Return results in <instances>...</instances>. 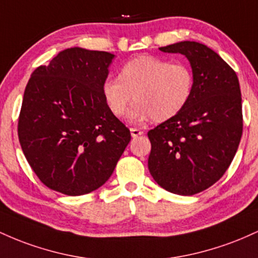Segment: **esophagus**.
<instances>
[{
	"label": "esophagus",
	"mask_w": 258,
	"mask_h": 258,
	"mask_svg": "<svg viewBox=\"0 0 258 258\" xmlns=\"http://www.w3.org/2000/svg\"><path fill=\"white\" fill-rule=\"evenodd\" d=\"M130 134H132L133 138H137L139 135H143L144 132L140 129H137V128H130Z\"/></svg>",
	"instance_id": "34e87169"
}]
</instances>
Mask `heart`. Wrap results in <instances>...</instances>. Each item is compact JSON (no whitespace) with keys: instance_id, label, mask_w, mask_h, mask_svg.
Instances as JSON below:
<instances>
[{"instance_id":"obj_1","label":"heart","mask_w":258,"mask_h":258,"mask_svg":"<svg viewBox=\"0 0 258 258\" xmlns=\"http://www.w3.org/2000/svg\"><path fill=\"white\" fill-rule=\"evenodd\" d=\"M194 90V74L184 63H170L160 57L143 54L120 68L118 79H107L102 85L106 106L115 117L129 113L134 123L151 119L163 123L180 113Z\"/></svg>"}]
</instances>
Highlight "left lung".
I'll return each mask as SVG.
<instances>
[{
    "mask_svg": "<svg viewBox=\"0 0 258 258\" xmlns=\"http://www.w3.org/2000/svg\"><path fill=\"white\" fill-rule=\"evenodd\" d=\"M160 50L189 59L194 90L180 113L147 133L149 170L167 191L195 195L222 178L238 150L242 135L239 80L218 53L200 42L181 41Z\"/></svg>",
    "mask_w": 258,
    "mask_h": 258,
    "instance_id": "1",
    "label": "left lung"
}]
</instances>
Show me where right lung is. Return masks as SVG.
I'll return each mask as SVG.
<instances>
[{
    "label": "right lung",
    "instance_id": "1",
    "mask_svg": "<svg viewBox=\"0 0 258 258\" xmlns=\"http://www.w3.org/2000/svg\"><path fill=\"white\" fill-rule=\"evenodd\" d=\"M113 57L67 48L29 79L18 119L19 143L37 178L54 191L78 196L98 189L129 144V129L102 96Z\"/></svg>",
    "mask_w": 258,
    "mask_h": 258
}]
</instances>
